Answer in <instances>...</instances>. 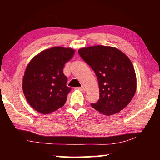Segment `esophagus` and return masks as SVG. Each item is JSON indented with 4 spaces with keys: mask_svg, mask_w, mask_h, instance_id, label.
<instances>
[{
    "mask_svg": "<svg viewBox=\"0 0 160 160\" xmlns=\"http://www.w3.org/2000/svg\"><path fill=\"white\" fill-rule=\"evenodd\" d=\"M78 90H79L80 91H85V88H84L83 86L82 87H80V88H77Z\"/></svg>",
    "mask_w": 160,
    "mask_h": 160,
    "instance_id": "34e87169",
    "label": "esophagus"
}]
</instances>
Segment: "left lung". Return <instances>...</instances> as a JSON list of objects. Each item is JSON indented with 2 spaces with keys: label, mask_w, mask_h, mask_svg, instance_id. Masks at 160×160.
<instances>
[{
  "label": "left lung",
  "mask_w": 160,
  "mask_h": 160,
  "mask_svg": "<svg viewBox=\"0 0 160 160\" xmlns=\"http://www.w3.org/2000/svg\"><path fill=\"white\" fill-rule=\"evenodd\" d=\"M78 53L98 80L99 99L91 106L107 116L123 109L136 90L135 70L128 56L117 48L102 45L82 48Z\"/></svg>",
  "instance_id": "8db88e82"
}]
</instances>
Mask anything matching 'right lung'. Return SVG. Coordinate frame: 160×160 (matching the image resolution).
I'll list each match as a JSON object with an SVG mask.
<instances>
[{"instance_id": "obj_1", "label": "right lung", "mask_w": 160, "mask_h": 160, "mask_svg": "<svg viewBox=\"0 0 160 160\" xmlns=\"http://www.w3.org/2000/svg\"><path fill=\"white\" fill-rule=\"evenodd\" d=\"M72 48L53 47L32 59L23 78L27 101L38 112L50 113L63 106L71 88L66 86L64 65L72 57Z\"/></svg>"}]
</instances>
